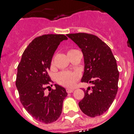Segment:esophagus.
<instances>
[{"mask_svg":"<svg viewBox=\"0 0 134 134\" xmlns=\"http://www.w3.org/2000/svg\"><path fill=\"white\" fill-rule=\"evenodd\" d=\"M74 89H71V88H67L66 89V91H67V93H72L73 91H74Z\"/></svg>","mask_w":134,"mask_h":134,"instance_id":"1","label":"esophagus"}]
</instances>
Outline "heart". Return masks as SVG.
<instances>
[{
    "label": "heart",
    "mask_w": 134,
    "mask_h": 134,
    "mask_svg": "<svg viewBox=\"0 0 134 134\" xmlns=\"http://www.w3.org/2000/svg\"><path fill=\"white\" fill-rule=\"evenodd\" d=\"M74 50H69L68 53ZM79 78L80 74L77 72H71V71H67L59 72L56 76V80L57 82L62 86L67 87V88H72L75 86Z\"/></svg>",
    "instance_id": "1"
}]
</instances>
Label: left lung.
Returning <instances> with one entry per match:
<instances>
[{"instance_id":"1","label":"left lung","mask_w":134,"mask_h":134,"mask_svg":"<svg viewBox=\"0 0 134 134\" xmlns=\"http://www.w3.org/2000/svg\"><path fill=\"white\" fill-rule=\"evenodd\" d=\"M84 56V71L82 82L93 86L84 89V97L78 105L84 114L95 117L107 111L118 91L119 72L110 48L98 37L79 32L68 34Z\"/></svg>"}]
</instances>
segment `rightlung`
I'll return each mask as SVG.
<instances>
[{
	"instance_id": "right-lung-1",
	"label": "right lung",
	"mask_w": 134,
	"mask_h": 134,
	"mask_svg": "<svg viewBox=\"0 0 134 134\" xmlns=\"http://www.w3.org/2000/svg\"><path fill=\"white\" fill-rule=\"evenodd\" d=\"M67 39L64 35L36 37L25 49L18 66L15 85L20 102L32 117L46 124L60 117L67 95L65 88L58 84L52 89L49 84L52 81L48 73L54 52L60 43ZM46 88H50L48 94L44 93Z\"/></svg>"
}]
</instances>
